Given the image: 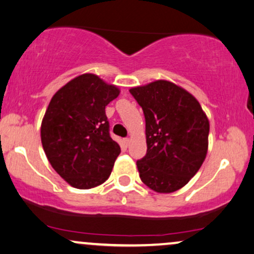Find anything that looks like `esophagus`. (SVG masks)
<instances>
[{
    "instance_id": "obj_1",
    "label": "esophagus",
    "mask_w": 254,
    "mask_h": 254,
    "mask_svg": "<svg viewBox=\"0 0 254 254\" xmlns=\"http://www.w3.org/2000/svg\"><path fill=\"white\" fill-rule=\"evenodd\" d=\"M130 141H131L130 138H125V139H124V144H125V146H129V145H130Z\"/></svg>"
}]
</instances>
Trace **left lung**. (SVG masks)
<instances>
[{"label": "left lung", "instance_id": "left-lung-1", "mask_svg": "<svg viewBox=\"0 0 254 254\" xmlns=\"http://www.w3.org/2000/svg\"><path fill=\"white\" fill-rule=\"evenodd\" d=\"M145 116L147 152L137 161L140 180L157 192L177 191L189 182L208 152L209 120L198 101L167 80L133 87Z\"/></svg>", "mask_w": 254, "mask_h": 254}]
</instances>
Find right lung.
Instances as JSON below:
<instances>
[{
  "label": "right lung",
  "mask_w": 254,
  "mask_h": 254,
  "mask_svg": "<svg viewBox=\"0 0 254 254\" xmlns=\"http://www.w3.org/2000/svg\"><path fill=\"white\" fill-rule=\"evenodd\" d=\"M120 93L84 73L51 99L40 127L43 148L53 170L74 188H94L110 177L121 147L109 134L106 107Z\"/></svg>",
  "instance_id": "right-lung-1"
}]
</instances>
